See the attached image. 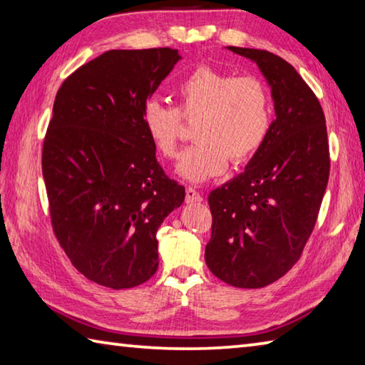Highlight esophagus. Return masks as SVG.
<instances>
[{"instance_id":"esophagus-1","label":"esophagus","mask_w":365,"mask_h":365,"mask_svg":"<svg viewBox=\"0 0 365 365\" xmlns=\"http://www.w3.org/2000/svg\"><path fill=\"white\" fill-rule=\"evenodd\" d=\"M185 201L188 204H193V202H201L202 201V196L197 193V191L193 187H188L187 188V196H185Z\"/></svg>"}]
</instances>
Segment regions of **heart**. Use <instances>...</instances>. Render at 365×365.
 <instances>
[{"mask_svg": "<svg viewBox=\"0 0 365 365\" xmlns=\"http://www.w3.org/2000/svg\"><path fill=\"white\" fill-rule=\"evenodd\" d=\"M178 107L156 101L145 103L142 124L151 145L174 158L180 137V116L195 119L193 138L178 158L175 172L191 183H202L225 172L228 160L244 164L257 155L271 125L268 88L255 76H235L200 67L177 84Z\"/></svg>", "mask_w": 365, "mask_h": 365, "instance_id": "heart-1", "label": "heart"}]
</instances>
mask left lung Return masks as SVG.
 Here are the masks:
<instances>
[{"label": "left lung", "instance_id": "8db88e82", "mask_svg": "<svg viewBox=\"0 0 365 365\" xmlns=\"http://www.w3.org/2000/svg\"><path fill=\"white\" fill-rule=\"evenodd\" d=\"M228 49L260 68L276 119L242 174L210 191L204 257L218 279L258 289L294 267L314 228L329 182L327 128L314 92L289 62L268 51Z\"/></svg>", "mask_w": 365, "mask_h": 365}]
</instances>
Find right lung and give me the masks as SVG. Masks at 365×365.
Returning <instances> with one entry per match:
<instances>
[{
	"label": "right lung",
	"instance_id": "obj_1",
	"mask_svg": "<svg viewBox=\"0 0 365 365\" xmlns=\"http://www.w3.org/2000/svg\"><path fill=\"white\" fill-rule=\"evenodd\" d=\"M182 56L113 49L65 79L43 145L52 228L79 273L110 289L156 273V231L185 201L164 174L142 111Z\"/></svg>",
	"mask_w": 365,
	"mask_h": 365
}]
</instances>
